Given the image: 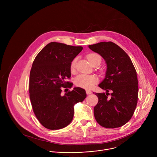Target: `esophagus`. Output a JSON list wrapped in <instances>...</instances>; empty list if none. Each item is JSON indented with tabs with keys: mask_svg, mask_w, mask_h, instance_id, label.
Wrapping results in <instances>:
<instances>
[{
	"mask_svg": "<svg viewBox=\"0 0 157 157\" xmlns=\"http://www.w3.org/2000/svg\"><path fill=\"white\" fill-rule=\"evenodd\" d=\"M86 92L87 94H92V91L91 90H89V89H87V90L86 91Z\"/></svg>",
	"mask_w": 157,
	"mask_h": 157,
	"instance_id": "34e87169",
	"label": "esophagus"
}]
</instances>
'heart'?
<instances>
[{"instance_id": "1", "label": "heart", "mask_w": 157, "mask_h": 157, "mask_svg": "<svg viewBox=\"0 0 157 157\" xmlns=\"http://www.w3.org/2000/svg\"><path fill=\"white\" fill-rule=\"evenodd\" d=\"M87 58L91 64L93 66L96 63H101V56L96 53H91L87 55ZM77 59L75 58L73 60L71 64V69L73 71L75 69ZM98 81V79L92 75H87L85 74H82L78 76L75 79L76 84L81 87L89 89L91 88Z\"/></svg>"}]
</instances>
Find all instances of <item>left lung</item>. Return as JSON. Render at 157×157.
I'll use <instances>...</instances> for the list:
<instances>
[{"label":"left lung","instance_id":"1","mask_svg":"<svg viewBox=\"0 0 157 157\" xmlns=\"http://www.w3.org/2000/svg\"><path fill=\"white\" fill-rule=\"evenodd\" d=\"M89 48L99 54L107 64L105 78L99 84L106 93H95L99 99L94 107L95 119L102 127H120L132 118L137 104L139 87L135 67L128 55L113 42H100ZM109 90L112 91L110 95Z\"/></svg>","mask_w":157,"mask_h":157}]
</instances>
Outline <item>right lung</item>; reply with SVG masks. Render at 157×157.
<instances>
[{
  "label": "right lung",
  "instance_id": "obj_1",
  "mask_svg": "<svg viewBox=\"0 0 157 157\" xmlns=\"http://www.w3.org/2000/svg\"><path fill=\"white\" fill-rule=\"evenodd\" d=\"M82 50V47L51 42L33 61L30 73V101L36 117L48 129L68 125L73 119L75 105L86 98L84 89L79 87L61 94V87H72L66 80L71 77V62Z\"/></svg>",
  "mask_w": 157,
  "mask_h": 157
}]
</instances>
